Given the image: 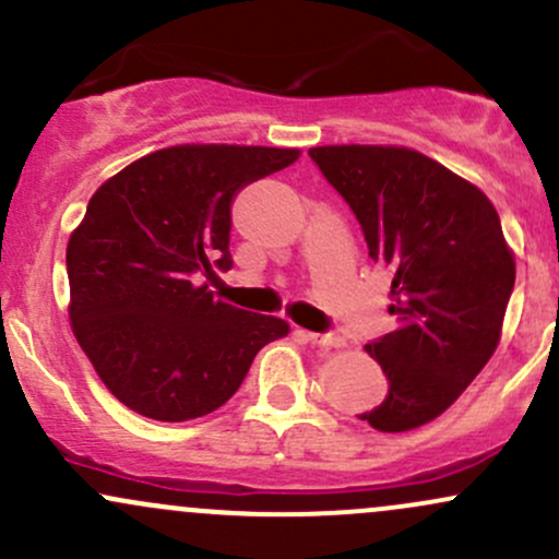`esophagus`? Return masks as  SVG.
Returning <instances> with one entry per match:
<instances>
[{
	"mask_svg": "<svg viewBox=\"0 0 559 559\" xmlns=\"http://www.w3.org/2000/svg\"><path fill=\"white\" fill-rule=\"evenodd\" d=\"M302 336L310 342V345H318V347H340L342 345V336L334 334V331H329V334H318V331H302Z\"/></svg>",
	"mask_w": 559,
	"mask_h": 559,
	"instance_id": "esophagus-1",
	"label": "esophagus"
}]
</instances>
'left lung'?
I'll use <instances>...</instances> for the list:
<instances>
[{
  "label": "left lung",
  "mask_w": 559,
  "mask_h": 559,
  "mask_svg": "<svg viewBox=\"0 0 559 559\" xmlns=\"http://www.w3.org/2000/svg\"><path fill=\"white\" fill-rule=\"evenodd\" d=\"M310 158L358 217L369 257L392 275L395 331L366 345L388 397L360 414L406 432L443 414L501 340L514 257L480 188L419 151L321 145Z\"/></svg>",
  "instance_id": "8db88e82"
}]
</instances>
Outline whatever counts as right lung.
Listing matches in <instances>:
<instances>
[{"label":"right lung","mask_w":559,"mask_h":559,"mask_svg":"<svg viewBox=\"0 0 559 559\" xmlns=\"http://www.w3.org/2000/svg\"><path fill=\"white\" fill-rule=\"evenodd\" d=\"M297 148L171 145L103 182L66 249L71 329L103 384L158 421L212 414L289 323L214 299L199 275L230 270L238 190Z\"/></svg>","instance_id":"1"}]
</instances>
